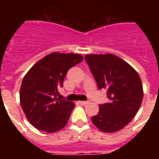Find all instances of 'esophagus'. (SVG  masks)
I'll return each mask as SVG.
<instances>
[{
	"mask_svg": "<svg viewBox=\"0 0 159 159\" xmlns=\"http://www.w3.org/2000/svg\"><path fill=\"white\" fill-rule=\"evenodd\" d=\"M88 102H89L88 101H79V103H80V104H81V105H83V106L88 104Z\"/></svg>",
	"mask_w": 159,
	"mask_h": 159,
	"instance_id": "esophagus-1",
	"label": "esophagus"
}]
</instances>
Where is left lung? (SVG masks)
<instances>
[{
	"instance_id": "left-lung-1",
	"label": "left lung",
	"mask_w": 159,
	"mask_h": 159,
	"mask_svg": "<svg viewBox=\"0 0 159 159\" xmlns=\"http://www.w3.org/2000/svg\"><path fill=\"white\" fill-rule=\"evenodd\" d=\"M85 60L99 89H106L110 100L99 105L92 123L105 133L120 130L134 119L141 106L143 89L139 75L116 55H86Z\"/></svg>"
}]
</instances>
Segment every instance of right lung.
<instances>
[{"label": "right lung", "instance_id": "1", "mask_svg": "<svg viewBox=\"0 0 159 159\" xmlns=\"http://www.w3.org/2000/svg\"><path fill=\"white\" fill-rule=\"evenodd\" d=\"M84 60L80 54L52 52L36 62L25 75L20 102L29 123L38 130L54 133L64 128L75 103L57 99L67 71Z\"/></svg>", "mask_w": 159, "mask_h": 159}]
</instances>
